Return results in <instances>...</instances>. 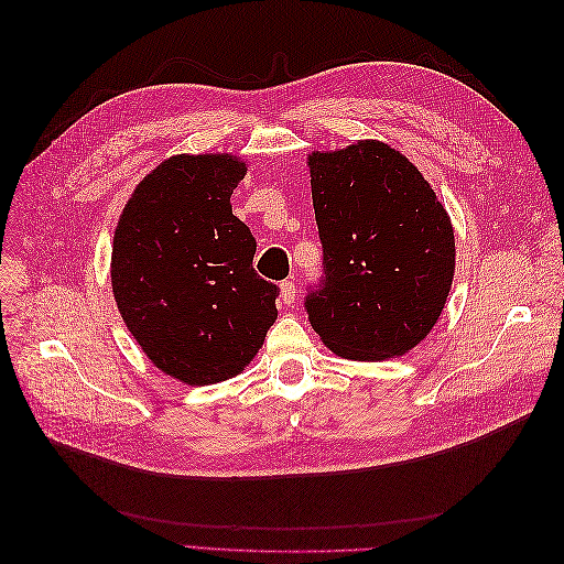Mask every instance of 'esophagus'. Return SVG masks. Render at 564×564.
Segmentation results:
<instances>
[{
    "mask_svg": "<svg viewBox=\"0 0 564 564\" xmlns=\"http://www.w3.org/2000/svg\"><path fill=\"white\" fill-rule=\"evenodd\" d=\"M296 284L294 282H282L280 284V301L286 305V308H292L296 303Z\"/></svg>",
    "mask_w": 564,
    "mask_h": 564,
    "instance_id": "esophagus-1",
    "label": "esophagus"
}]
</instances>
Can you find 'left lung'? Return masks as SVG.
Masks as SVG:
<instances>
[{
    "label": "left lung",
    "mask_w": 564,
    "mask_h": 564,
    "mask_svg": "<svg viewBox=\"0 0 564 564\" xmlns=\"http://www.w3.org/2000/svg\"><path fill=\"white\" fill-rule=\"evenodd\" d=\"M324 280L305 311L346 360L400 357L431 334L454 282L447 209L400 150L357 141L308 155Z\"/></svg>",
    "instance_id": "8db88e82"
}]
</instances>
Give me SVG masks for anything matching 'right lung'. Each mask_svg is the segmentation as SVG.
Returning <instances> with one entry per match:
<instances>
[{"label": "right lung", "instance_id": "add662e5", "mask_svg": "<svg viewBox=\"0 0 564 564\" xmlns=\"http://www.w3.org/2000/svg\"><path fill=\"white\" fill-rule=\"evenodd\" d=\"M247 162L230 152L174 155L135 185L112 237L117 311L166 377L228 381L278 319L275 284L253 272L256 240L230 195Z\"/></svg>", "mask_w": 564, "mask_h": 564}]
</instances>
